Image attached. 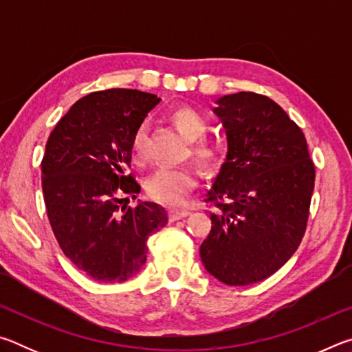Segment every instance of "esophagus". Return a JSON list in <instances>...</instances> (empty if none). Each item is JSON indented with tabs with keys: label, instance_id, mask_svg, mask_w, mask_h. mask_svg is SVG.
<instances>
[{
	"label": "esophagus",
	"instance_id": "34e87169",
	"mask_svg": "<svg viewBox=\"0 0 352 352\" xmlns=\"http://www.w3.org/2000/svg\"><path fill=\"white\" fill-rule=\"evenodd\" d=\"M189 216V211L186 210H170L169 211V220L170 222H175V220H180Z\"/></svg>",
	"mask_w": 352,
	"mask_h": 352
}]
</instances>
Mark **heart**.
I'll return each instance as SVG.
<instances>
[{
  "label": "heart",
  "instance_id": "obj_1",
  "mask_svg": "<svg viewBox=\"0 0 352 352\" xmlns=\"http://www.w3.org/2000/svg\"><path fill=\"white\" fill-rule=\"evenodd\" d=\"M169 121L184 138L190 141V153L205 170H216L223 160V148L220 144L205 140L208 122L201 113L190 107H175L168 113ZM147 130L140 126L132 138V153L136 162L146 158ZM197 184V172L192 166L175 169H158L147 178L146 189L153 200L168 206H180L188 194Z\"/></svg>",
  "mask_w": 352,
  "mask_h": 352
}]
</instances>
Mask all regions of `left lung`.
Wrapping results in <instances>:
<instances>
[{
	"instance_id": "8db88e82",
	"label": "left lung",
	"mask_w": 352,
	"mask_h": 352,
	"mask_svg": "<svg viewBox=\"0 0 352 352\" xmlns=\"http://www.w3.org/2000/svg\"><path fill=\"white\" fill-rule=\"evenodd\" d=\"M228 152L208 190L211 231L200 245L206 272L228 285L269 278L305 236L315 166L301 129L275 100L241 91L216 100Z\"/></svg>"
}]
</instances>
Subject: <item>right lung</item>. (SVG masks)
Listing matches in <instances>:
<instances>
[{"mask_svg":"<svg viewBox=\"0 0 352 352\" xmlns=\"http://www.w3.org/2000/svg\"><path fill=\"white\" fill-rule=\"evenodd\" d=\"M126 88L94 91L71 107L46 142L41 189L51 228L65 256L99 283H122L146 262L147 239L168 223L153 201L121 208L141 186L127 168L132 138L160 102Z\"/></svg>","mask_w":352,"mask_h":352,"instance_id":"1","label":"right lung"}]
</instances>
